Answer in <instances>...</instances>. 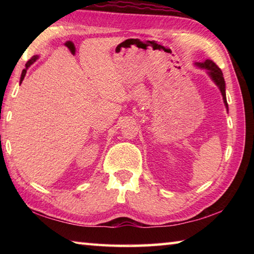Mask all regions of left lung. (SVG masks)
Wrapping results in <instances>:
<instances>
[{
	"mask_svg": "<svg viewBox=\"0 0 254 254\" xmlns=\"http://www.w3.org/2000/svg\"><path fill=\"white\" fill-rule=\"evenodd\" d=\"M196 65L207 70V74L210 76V78L214 80V83L218 86V88H220L223 96V101H224V104L227 107L226 95H225V81H224V77H223V72L221 70V68L210 59L205 60L204 63H197Z\"/></svg>",
	"mask_w": 254,
	"mask_h": 254,
	"instance_id": "left-lung-1",
	"label": "left lung"
}]
</instances>
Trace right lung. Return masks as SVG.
<instances>
[{"mask_svg": "<svg viewBox=\"0 0 254 254\" xmlns=\"http://www.w3.org/2000/svg\"><path fill=\"white\" fill-rule=\"evenodd\" d=\"M38 59V56H33V57L30 59V60H28V63L25 64V69H23L22 70V74H21V79H20V84L22 83V80L24 79V76H25V72H27V69H28V67H30L32 65V64L36 62V60Z\"/></svg>", "mask_w": 254, "mask_h": 254, "instance_id": "1", "label": "right lung"}]
</instances>
